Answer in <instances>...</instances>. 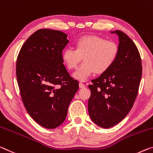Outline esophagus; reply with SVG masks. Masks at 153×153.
Here are the masks:
<instances>
[{"mask_svg": "<svg viewBox=\"0 0 153 153\" xmlns=\"http://www.w3.org/2000/svg\"><path fill=\"white\" fill-rule=\"evenodd\" d=\"M79 88H85V87H86L85 84H84L82 83H79Z\"/></svg>", "mask_w": 153, "mask_h": 153, "instance_id": "1", "label": "esophagus"}]
</instances>
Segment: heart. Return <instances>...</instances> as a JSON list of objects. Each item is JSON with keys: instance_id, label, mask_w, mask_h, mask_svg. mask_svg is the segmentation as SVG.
<instances>
[{"instance_id": "1", "label": "heart", "mask_w": 153, "mask_h": 153, "mask_svg": "<svg viewBox=\"0 0 153 153\" xmlns=\"http://www.w3.org/2000/svg\"><path fill=\"white\" fill-rule=\"evenodd\" d=\"M118 46L114 41L91 36L79 39L76 49L68 47L62 53V59L68 69H74L84 62L73 74V77L86 82L94 72L101 74L110 69L117 58Z\"/></svg>"}]
</instances>
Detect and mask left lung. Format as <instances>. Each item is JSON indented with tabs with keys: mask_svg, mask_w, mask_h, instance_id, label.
Listing matches in <instances>:
<instances>
[{
	"mask_svg": "<svg viewBox=\"0 0 153 153\" xmlns=\"http://www.w3.org/2000/svg\"><path fill=\"white\" fill-rule=\"evenodd\" d=\"M118 54L110 69L92 80L88 87L89 116L94 123L108 129L119 123L129 112L136 99L142 78V60L131 38L120 30Z\"/></svg>",
	"mask_w": 153,
	"mask_h": 153,
	"instance_id": "1",
	"label": "left lung"
}]
</instances>
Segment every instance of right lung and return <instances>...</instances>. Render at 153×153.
Listing matches in <instances>:
<instances>
[{"mask_svg": "<svg viewBox=\"0 0 153 153\" xmlns=\"http://www.w3.org/2000/svg\"><path fill=\"white\" fill-rule=\"evenodd\" d=\"M66 34L40 29L24 43L16 62V76L23 103L33 119L46 129L63 123L79 88L62 59L69 43Z\"/></svg>", "mask_w": 153, "mask_h": 153, "instance_id": "obj_1", "label": "right lung"}]
</instances>
